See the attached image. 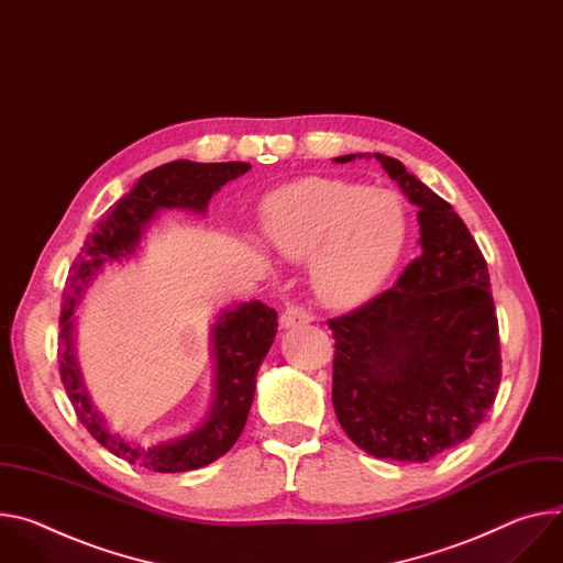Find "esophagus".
<instances>
[{"instance_id": "1", "label": "esophagus", "mask_w": 563, "mask_h": 563, "mask_svg": "<svg viewBox=\"0 0 563 563\" xmlns=\"http://www.w3.org/2000/svg\"><path fill=\"white\" fill-rule=\"evenodd\" d=\"M310 321H312V314L305 310L302 305H296V302L287 305L285 312L280 314V325L283 328H296V325H305V323H310Z\"/></svg>"}]
</instances>
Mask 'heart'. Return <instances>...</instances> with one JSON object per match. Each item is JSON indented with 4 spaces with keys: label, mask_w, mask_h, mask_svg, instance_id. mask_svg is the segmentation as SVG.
<instances>
[{
    "label": "heart",
    "mask_w": 563,
    "mask_h": 563,
    "mask_svg": "<svg viewBox=\"0 0 563 563\" xmlns=\"http://www.w3.org/2000/svg\"><path fill=\"white\" fill-rule=\"evenodd\" d=\"M261 227L285 258H312V289L332 310L366 302L406 244V209L395 192L325 177L272 192L263 201Z\"/></svg>",
    "instance_id": "1"
}]
</instances>
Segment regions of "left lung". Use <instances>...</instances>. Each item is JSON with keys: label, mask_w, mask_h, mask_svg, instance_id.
<instances>
[{"label": "left lung", "mask_w": 563, "mask_h": 563, "mask_svg": "<svg viewBox=\"0 0 563 563\" xmlns=\"http://www.w3.org/2000/svg\"><path fill=\"white\" fill-rule=\"evenodd\" d=\"M375 159L420 209L422 253L390 289L328 321L332 404L366 453L427 463L465 442L496 399L498 319L487 263L467 224L401 162L379 152Z\"/></svg>", "instance_id": "8db88e82"}]
</instances>
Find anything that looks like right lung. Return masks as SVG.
<instances>
[{
  "label": "right lung",
  "instance_id": "obj_1",
  "mask_svg": "<svg viewBox=\"0 0 563 563\" xmlns=\"http://www.w3.org/2000/svg\"><path fill=\"white\" fill-rule=\"evenodd\" d=\"M249 168L251 164L244 162L195 164L179 159L141 175L134 188L110 207L106 218L87 235L69 269L60 310V379L82 427L106 449L132 465L136 463L139 467L159 474L190 472L211 465L235 444L253 401L255 373L276 336L278 314L261 300L242 302L224 312L213 328L218 379L209 420L184 438L139 449L110 433L103 418L91 408L71 354L74 308L82 287H87L100 267L112 261L130 258L147 222L159 211L190 209L203 213L213 192L227 181L244 175Z\"/></svg>",
  "mask_w": 563,
  "mask_h": 563
}]
</instances>
